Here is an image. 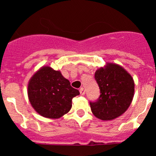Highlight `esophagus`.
<instances>
[{
	"label": "esophagus",
	"mask_w": 156,
	"mask_h": 156,
	"mask_svg": "<svg viewBox=\"0 0 156 156\" xmlns=\"http://www.w3.org/2000/svg\"><path fill=\"white\" fill-rule=\"evenodd\" d=\"M79 91H80V95H84V94H85V89H84L83 88V87H81V88H80Z\"/></svg>",
	"instance_id": "34e87169"
}]
</instances>
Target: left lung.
<instances>
[{
	"label": "left lung",
	"instance_id": "obj_1",
	"mask_svg": "<svg viewBox=\"0 0 156 156\" xmlns=\"http://www.w3.org/2000/svg\"><path fill=\"white\" fill-rule=\"evenodd\" d=\"M94 79L100 96L90 101L91 110L102 120H111L124 113L130 106L134 94V82L130 75L119 65L108 64L95 72Z\"/></svg>",
	"mask_w": 156,
	"mask_h": 156
}]
</instances>
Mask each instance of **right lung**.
Masks as SVG:
<instances>
[{
  "label": "right lung",
  "mask_w": 156,
  "mask_h": 156,
  "mask_svg": "<svg viewBox=\"0 0 156 156\" xmlns=\"http://www.w3.org/2000/svg\"><path fill=\"white\" fill-rule=\"evenodd\" d=\"M59 71L42 67L34 75L28 87L29 101L42 117L57 119L67 114L72 107V100L79 95Z\"/></svg>",
  "instance_id": "right-lung-1"
}]
</instances>
